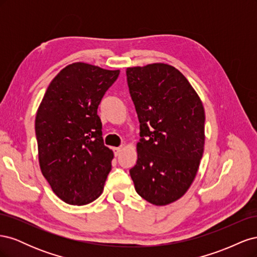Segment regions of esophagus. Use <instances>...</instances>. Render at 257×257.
<instances>
[{"mask_svg":"<svg viewBox=\"0 0 257 257\" xmlns=\"http://www.w3.org/2000/svg\"><path fill=\"white\" fill-rule=\"evenodd\" d=\"M121 151H122V148H120V147H119V148H113V154H114V157H119Z\"/></svg>","mask_w":257,"mask_h":257,"instance_id":"1","label":"esophagus"}]
</instances>
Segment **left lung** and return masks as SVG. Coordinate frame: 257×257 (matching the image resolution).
I'll list each match as a JSON object with an SVG mask.
<instances>
[{
	"label": "left lung",
	"mask_w": 257,
	"mask_h": 257,
	"mask_svg": "<svg viewBox=\"0 0 257 257\" xmlns=\"http://www.w3.org/2000/svg\"><path fill=\"white\" fill-rule=\"evenodd\" d=\"M128 90L141 123L136 192L157 206L182 197L195 179L205 145V110L188 79L172 65L127 67Z\"/></svg>",
	"instance_id": "8db88e82"
}]
</instances>
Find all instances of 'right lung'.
Listing matches in <instances>:
<instances>
[{
	"instance_id": "right-lung-1",
	"label": "right lung",
	"mask_w": 257,
	"mask_h": 257,
	"mask_svg": "<svg viewBox=\"0 0 257 257\" xmlns=\"http://www.w3.org/2000/svg\"><path fill=\"white\" fill-rule=\"evenodd\" d=\"M119 74L82 62L69 64L52 79L38 107L42 174L66 204L87 205L103 193L113 152L104 145L97 108Z\"/></svg>"
}]
</instances>
